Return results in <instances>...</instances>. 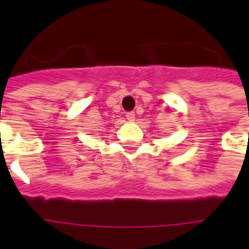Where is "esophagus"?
<instances>
[{
  "label": "esophagus",
  "mask_w": 249,
  "mask_h": 249,
  "mask_svg": "<svg viewBox=\"0 0 249 249\" xmlns=\"http://www.w3.org/2000/svg\"><path fill=\"white\" fill-rule=\"evenodd\" d=\"M126 119L129 120V121H133L135 120V112H128L126 113Z\"/></svg>",
  "instance_id": "esophagus-1"
}]
</instances>
